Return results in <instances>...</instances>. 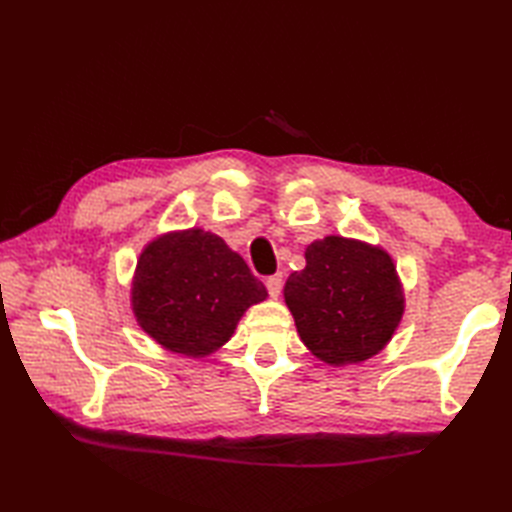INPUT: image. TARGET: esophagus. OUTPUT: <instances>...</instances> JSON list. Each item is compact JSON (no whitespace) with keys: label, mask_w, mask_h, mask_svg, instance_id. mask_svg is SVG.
Masks as SVG:
<instances>
[{"label":"esophagus","mask_w":512,"mask_h":512,"mask_svg":"<svg viewBox=\"0 0 512 512\" xmlns=\"http://www.w3.org/2000/svg\"><path fill=\"white\" fill-rule=\"evenodd\" d=\"M281 286H284V277H281V275H273V277L266 279V288L270 292V297L277 299L281 295Z\"/></svg>","instance_id":"1"}]
</instances>
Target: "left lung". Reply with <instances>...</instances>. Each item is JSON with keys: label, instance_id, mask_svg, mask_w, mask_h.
I'll return each mask as SVG.
<instances>
[{"label": "left lung", "instance_id": "8db88e82", "mask_svg": "<svg viewBox=\"0 0 512 512\" xmlns=\"http://www.w3.org/2000/svg\"><path fill=\"white\" fill-rule=\"evenodd\" d=\"M284 299L303 345L332 367L383 352L405 314V288L387 250L341 235L306 248V268L288 277Z\"/></svg>", "mask_w": 512, "mask_h": 512}]
</instances>
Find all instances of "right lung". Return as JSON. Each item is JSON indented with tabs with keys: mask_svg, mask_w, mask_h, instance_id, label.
Returning a JSON list of instances; mask_svg holds the SVG:
<instances>
[{
	"mask_svg": "<svg viewBox=\"0 0 512 512\" xmlns=\"http://www.w3.org/2000/svg\"><path fill=\"white\" fill-rule=\"evenodd\" d=\"M266 299V286L244 257L198 226L147 242L129 290L140 330L167 352L187 358L220 350L246 310Z\"/></svg>",
	"mask_w": 512,
	"mask_h": 512,
	"instance_id": "right-lung-1",
	"label": "right lung"
}]
</instances>
